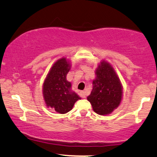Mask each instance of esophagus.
<instances>
[{"instance_id": "obj_1", "label": "esophagus", "mask_w": 157, "mask_h": 157, "mask_svg": "<svg viewBox=\"0 0 157 157\" xmlns=\"http://www.w3.org/2000/svg\"><path fill=\"white\" fill-rule=\"evenodd\" d=\"M80 97L82 98H86V93L85 91H81L80 92Z\"/></svg>"}]
</instances>
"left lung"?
<instances>
[{
	"label": "left lung",
	"mask_w": 157,
	"mask_h": 157,
	"mask_svg": "<svg viewBox=\"0 0 157 157\" xmlns=\"http://www.w3.org/2000/svg\"><path fill=\"white\" fill-rule=\"evenodd\" d=\"M93 89L87 97L94 111L100 116H107L120 105L123 97V86L113 66L101 60L95 71Z\"/></svg>",
	"instance_id": "1"
}]
</instances>
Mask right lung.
<instances>
[{
	"label": "right lung",
	"instance_id": "obj_1",
	"mask_svg": "<svg viewBox=\"0 0 157 157\" xmlns=\"http://www.w3.org/2000/svg\"><path fill=\"white\" fill-rule=\"evenodd\" d=\"M71 66V62L66 58L58 59L50 68L42 86L46 106L60 114L70 111L75 103L81 99L71 90V83L67 80Z\"/></svg>",
	"mask_w": 157,
	"mask_h": 157
}]
</instances>
